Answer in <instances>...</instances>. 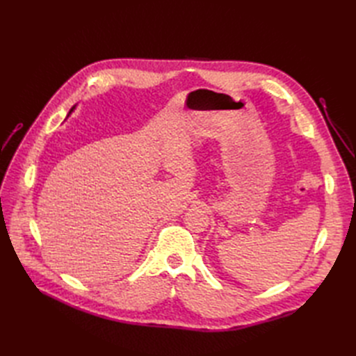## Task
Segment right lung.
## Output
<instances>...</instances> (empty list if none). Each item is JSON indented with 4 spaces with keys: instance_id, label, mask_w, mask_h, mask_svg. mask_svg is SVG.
Here are the masks:
<instances>
[{
    "instance_id": "1",
    "label": "right lung",
    "mask_w": 356,
    "mask_h": 356,
    "mask_svg": "<svg viewBox=\"0 0 356 356\" xmlns=\"http://www.w3.org/2000/svg\"><path fill=\"white\" fill-rule=\"evenodd\" d=\"M71 111H72V110H71ZM71 111H70V113H71Z\"/></svg>"
}]
</instances>
